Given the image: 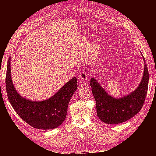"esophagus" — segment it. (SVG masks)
Masks as SVG:
<instances>
[{
    "instance_id": "1",
    "label": "esophagus",
    "mask_w": 156,
    "mask_h": 156,
    "mask_svg": "<svg viewBox=\"0 0 156 156\" xmlns=\"http://www.w3.org/2000/svg\"><path fill=\"white\" fill-rule=\"evenodd\" d=\"M80 78L81 81H87V73L85 71L83 72H81L80 73Z\"/></svg>"
}]
</instances>
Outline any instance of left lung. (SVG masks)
Returning <instances> with one entry per match:
<instances>
[{
	"label": "left lung",
	"mask_w": 156,
	"mask_h": 156,
	"mask_svg": "<svg viewBox=\"0 0 156 156\" xmlns=\"http://www.w3.org/2000/svg\"><path fill=\"white\" fill-rule=\"evenodd\" d=\"M142 80L134 91L121 98H114L105 90L94 78L90 80V87L96 101L97 115L105 123L116 125L123 122L140 111L147 95L149 84V72L145 60Z\"/></svg>",
	"instance_id": "8db88e82"
}]
</instances>
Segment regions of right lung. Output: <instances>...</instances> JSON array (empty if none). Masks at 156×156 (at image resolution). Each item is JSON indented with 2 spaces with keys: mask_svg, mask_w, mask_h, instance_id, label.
<instances>
[{
  "mask_svg": "<svg viewBox=\"0 0 156 156\" xmlns=\"http://www.w3.org/2000/svg\"><path fill=\"white\" fill-rule=\"evenodd\" d=\"M5 85L8 99L19 116L31 126L41 129H54L62 123L70 99L78 87L77 79L74 77L47 100L33 101L25 99L18 93L13 85L11 57L7 62Z\"/></svg>",
  "mask_w": 156,
  "mask_h": 156,
  "instance_id": "add662e5",
  "label": "right lung"
}]
</instances>
